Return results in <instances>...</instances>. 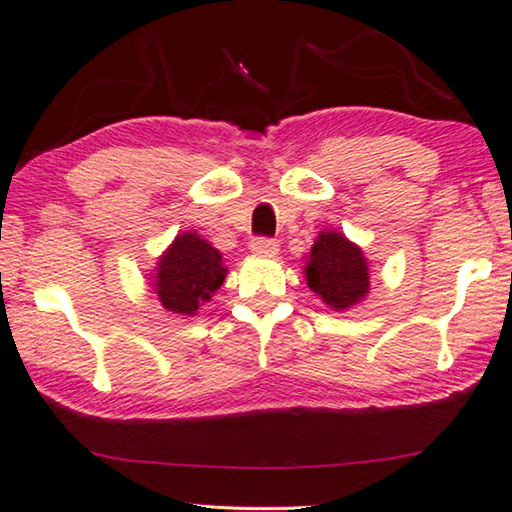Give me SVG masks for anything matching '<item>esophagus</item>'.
Instances as JSON below:
<instances>
[{
	"mask_svg": "<svg viewBox=\"0 0 512 512\" xmlns=\"http://www.w3.org/2000/svg\"><path fill=\"white\" fill-rule=\"evenodd\" d=\"M249 249L254 251L256 256H274L279 251V244L272 238H254L249 244Z\"/></svg>",
	"mask_w": 512,
	"mask_h": 512,
	"instance_id": "1",
	"label": "esophagus"
}]
</instances>
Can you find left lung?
Returning a JSON list of instances; mask_svg holds the SVG:
<instances>
[{"label": "left lung", "instance_id": "obj_1", "mask_svg": "<svg viewBox=\"0 0 512 512\" xmlns=\"http://www.w3.org/2000/svg\"><path fill=\"white\" fill-rule=\"evenodd\" d=\"M307 286L325 305L344 311L369 293V265L358 244L342 233L321 231L305 265Z\"/></svg>", "mask_w": 512, "mask_h": 512}]
</instances>
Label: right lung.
<instances>
[{
	"instance_id": "add662e5",
	"label": "right lung",
	"mask_w": 512,
	"mask_h": 512,
	"mask_svg": "<svg viewBox=\"0 0 512 512\" xmlns=\"http://www.w3.org/2000/svg\"><path fill=\"white\" fill-rule=\"evenodd\" d=\"M226 268L221 254L198 233L177 235L154 268L152 288L164 309L194 316L198 307L224 284Z\"/></svg>"
}]
</instances>
